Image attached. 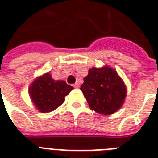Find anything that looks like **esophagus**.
Returning a JSON list of instances; mask_svg holds the SVG:
<instances>
[{
  "mask_svg": "<svg viewBox=\"0 0 158 158\" xmlns=\"http://www.w3.org/2000/svg\"><path fill=\"white\" fill-rule=\"evenodd\" d=\"M74 88H75V89H79V84H74Z\"/></svg>",
  "mask_w": 158,
  "mask_h": 158,
  "instance_id": "1",
  "label": "esophagus"
}]
</instances>
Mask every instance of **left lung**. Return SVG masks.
<instances>
[{"instance_id":"left-lung-1","label":"left lung","mask_w":158,"mask_h":158,"mask_svg":"<svg viewBox=\"0 0 158 158\" xmlns=\"http://www.w3.org/2000/svg\"><path fill=\"white\" fill-rule=\"evenodd\" d=\"M80 90L92 110L102 115H110L119 110L126 96L123 81L107 66L89 69Z\"/></svg>"}]
</instances>
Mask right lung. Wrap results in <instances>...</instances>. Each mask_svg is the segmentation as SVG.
<instances>
[{
	"instance_id": "1",
	"label": "right lung",
	"mask_w": 158,
	"mask_h": 158,
	"mask_svg": "<svg viewBox=\"0 0 158 158\" xmlns=\"http://www.w3.org/2000/svg\"><path fill=\"white\" fill-rule=\"evenodd\" d=\"M74 88L63 80H54L49 73L36 79L31 84V98L42 112L48 113L56 110L64 101V97Z\"/></svg>"
}]
</instances>
